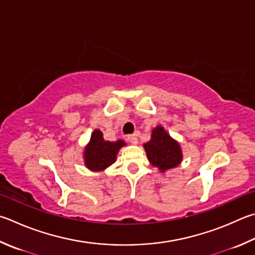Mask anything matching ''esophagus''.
<instances>
[{
  "instance_id": "34e87169",
  "label": "esophagus",
  "mask_w": 255,
  "mask_h": 255,
  "mask_svg": "<svg viewBox=\"0 0 255 255\" xmlns=\"http://www.w3.org/2000/svg\"><path fill=\"white\" fill-rule=\"evenodd\" d=\"M128 140H129V142L132 143V145H136V143L138 142V138H137V136L135 135V133H133V135H129L128 136Z\"/></svg>"
}]
</instances>
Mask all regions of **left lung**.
<instances>
[{"label":"left lung","mask_w":255,"mask_h":255,"mask_svg":"<svg viewBox=\"0 0 255 255\" xmlns=\"http://www.w3.org/2000/svg\"><path fill=\"white\" fill-rule=\"evenodd\" d=\"M143 148L149 163L161 173L177 167L182 163V148L161 126L152 129L150 140L143 143Z\"/></svg>","instance_id":"left-lung-1"}]
</instances>
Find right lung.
<instances>
[{
    "mask_svg": "<svg viewBox=\"0 0 255 255\" xmlns=\"http://www.w3.org/2000/svg\"><path fill=\"white\" fill-rule=\"evenodd\" d=\"M124 146H126V142L122 139L117 141L105 140L103 132L99 129H95L89 143L83 151L86 167L92 172H103L115 163L119 149Z\"/></svg>",
    "mask_w": 255,
    "mask_h": 255,
    "instance_id": "obj_1",
    "label": "right lung"
}]
</instances>
